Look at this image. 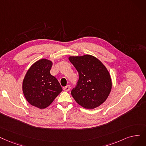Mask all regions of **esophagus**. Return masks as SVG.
<instances>
[{
  "label": "esophagus",
  "mask_w": 146,
  "mask_h": 146,
  "mask_svg": "<svg viewBox=\"0 0 146 146\" xmlns=\"http://www.w3.org/2000/svg\"><path fill=\"white\" fill-rule=\"evenodd\" d=\"M70 90V86L69 85H67L66 86H65L64 88V90L65 91H68Z\"/></svg>",
  "instance_id": "obj_1"
}]
</instances>
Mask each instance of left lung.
I'll use <instances>...</instances> for the list:
<instances>
[{
    "label": "left lung",
    "mask_w": 146,
    "mask_h": 146,
    "mask_svg": "<svg viewBox=\"0 0 146 146\" xmlns=\"http://www.w3.org/2000/svg\"><path fill=\"white\" fill-rule=\"evenodd\" d=\"M68 60L79 73L77 85L71 92L75 101L88 109L102 104L109 97L112 86L110 73L104 65L91 55L70 56Z\"/></svg>",
    "instance_id": "obj_1"
}]
</instances>
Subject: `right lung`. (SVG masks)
<instances>
[{
  "mask_svg": "<svg viewBox=\"0 0 146 146\" xmlns=\"http://www.w3.org/2000/svg\"><path fill=\"white\" fill-rule=\"evenodd\" d=\"M52 66L50 60H38L28 70L23 82L25 98L40 109L48 107L62 91L58 80L50 73Z\"/></svg>",
  "mask_w": 146,
  "mask_h": 146,
  "instance_id": "1",
  "label": "right lung"
}]
</instances>
